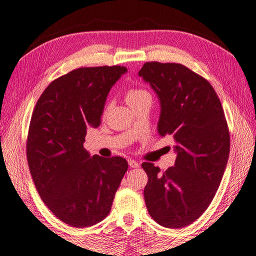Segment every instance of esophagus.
Segmentation results:
<instances>
[{
  "instance_id": "esophagus-1",
  "label": "esophagus",
  "mask_w": 256,
  "mask_h": 256,
  "mask_svg": "<svg viewBox=\"0 0 256 256\" xmlns=\"http://www.w3.org/2000/svg\"><path fill=\"white\" fill-rule=\"evenodd\" d=\"M128 165H130V168H136L140 166V164L134 160H128Z\"/></svg>"
}]
</instances>
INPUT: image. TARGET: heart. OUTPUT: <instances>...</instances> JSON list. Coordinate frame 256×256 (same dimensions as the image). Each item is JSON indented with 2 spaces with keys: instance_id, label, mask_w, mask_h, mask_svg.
Returning a JSON list of instances; mask_svg holds the SVG:
<instances>
[{
  "instance_id": "obj_1",
  "label": "heart",
  "mask_w": 256,
  "mask_h": 256,
  "mask_svg": "<svg viewBox=\"0 0 256 256\" xmlns=\"http://www.w3.org/2000/svg\"><path fill=\"white\" fill-rule=\"evenodd\" d=\"M146 98H152V96H150L147 91L138 90V88H131V90L126 92V96H125V99H126V102L130 104V107L134 106V104Z\"/></svg>"
}]
</instances>
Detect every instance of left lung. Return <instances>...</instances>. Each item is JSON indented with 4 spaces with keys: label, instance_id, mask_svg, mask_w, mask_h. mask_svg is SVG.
<instances>
[{
    "label": "left lung",
    "instance_id": "1",
    "mask_svg": "<svg viewBox=\"0 0 256 256\" xmlns=\"http://www.w3.org/2000/svg\"><path fill=\"white\" fill-rule=\"evenodd\" d=\"M139 76L160 100L158 133L176 144V164L165 172L142 163L146 205L158 224L184 228L208 208L224 173L230 152L224 112L208 80L184 64L146 62Z\"/></svg>",
    "mask_w": 256,
    "mask_h": 256
}]
</instances>
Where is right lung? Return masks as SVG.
I'll list each match as a JSON object with an SVG mask.
<instances>
[{
	"instance_id": "right-lung-1",
	"label": "right lung",
	"mask_w": 256,
	"mask_h": 256,
	"mask_svg": "<svg viewBox=\"0 0 256 256\" xmlns=\"http://www.w3.org/2000/svg\"><path fill=\"white\" fill-rule=\"evenodd\" d=\"M128 70L84 67L48 84L32 115L27 160L40 198L54 216L76 228L94 226L110 212L128 162L91 156L88 128L101 123L112 85Z\"/></svg>"
}]
</instances>
